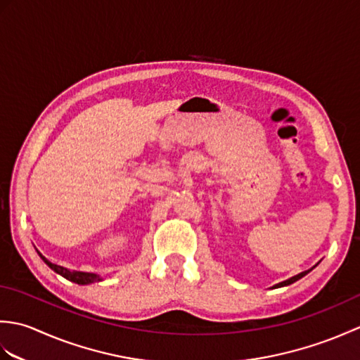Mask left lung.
Masks as SVG:
<instances>
[{
	"label": "left lung",
	"mask_w": 360,
	"mask_h": 360,
	"mask_svg": "<svg viewBox=\"0 0 360 360\" xmlns=\"http://www.w3.org/2000/svg\"><path fill=\"white\" fill-rule=\"evenodd\" d=\"M311 271V269H309ZM309 271H304V272H302V274H298V275H294L292 278H289V280H286V281H281V283H278L277 286L275 288H281V286H288V285H290V283H294V281H297V280H300L302 277H304V275H307Z\"/></svg>",
	"instance_id": "obj_1"
}]
</instances>
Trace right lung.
Wrapping results in <instances>:
<instances>
[{
  "label": "right lung",
  "instance_id": "add662e5",
  "mask_svg": "<svg viewBox=\"0 0 360 360\" xmlns=\"http://www.w3.org/2000/svg\"><path fill=\"white\" fill-rule=\"evenodd\" d=\"M40 257L43 258V262H44L46 264H48L52 271H56L57 274H60V275H62V277H65V278H68V280L77 283V285H89V283H94V281H101V280H102V278L98 277V275H96V274H89V272H75V271L71 272V271L65 269V267H62V266L51 263L49 259H46L41 254H40Z\"/></svg>",
  "mask_w": 360,
  "mask_h": 360
}]
</instances>
